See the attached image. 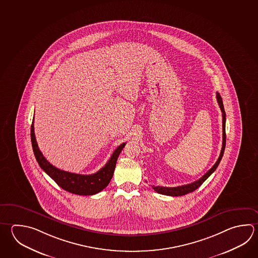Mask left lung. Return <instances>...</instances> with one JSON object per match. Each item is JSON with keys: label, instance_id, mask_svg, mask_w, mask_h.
Listing matches in <instances>:
<instances>
[{"label": "left lung", "instance_id": "left-lung-1", "mask_svg": "<svg viewBox=\"0 0 258 258\" xmlns=\"http://www.w3.org/2000/svg\"><path fill=\"white\" fill-rule=\"evenodd\" d=\"M216 98H217V102L219 104V107L222 110V116H223V146H222V150H221V153L219 156L218 160L215 162L211 169H210L205 174H204L202 178H200L199 180H196L195 182H191L189 184L181 185V186H178V187H162V186H153L152 189L155 190L158 194L163 195H169V196H182V195H187L192 192L194 190L198 189L201 185L204 183L205 180L208 179L209 177L214 170H216V168L218 167L220 161L222 160L223 156H224V149H225V144H226V134H225V111H224V104H223V99L220 96L218 92L216 93Z\"/></svg>", "mask_w": 258, "mask_h": 258}]
</instances>
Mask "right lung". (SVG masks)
Returning <instances> with one entry per match:
<instances>
[{
	"label": "right lung",
	"instance_id": "add662e5",
	"mask_svg": "<svg viewBox=\"0 0 258 258\" xmlns=\"http://www.w3.org/2000/svg\"><path fill=\"white\" fill-rule=\"evenodd\" d=\"M31 141L35 159L45 173L48 174L62 189L78 195H96L107 187L114 173L117 157L126 145V142H124L117 147L106 165L97 172L90 175H83L57 169L44 158L35 140L34 120L31 126Z\"/></svg>",
	"mask_w": 258,
	"mask_h": 258
}]
</instances>
